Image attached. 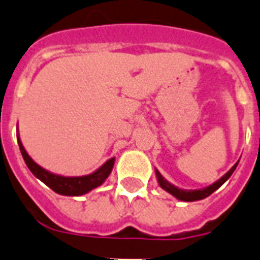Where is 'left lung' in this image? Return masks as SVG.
<instances>
[{
    "label": "left lung",
    "mask_w": 260,
    "mask_h": 260,
    "mask_svg": "<svg viewBox=\"0 0 260 260\" xmlns=\"http://www.w3.org/2000/svg\"><path fill=\"white\" fill-rule=\"evenodd\" d=\"M238 163H239V160H238V161L233 166V168H231L229 172H225V174L219 179V180H216L215 183L210 184L208 187H204V188H200V189H181L179 188V187H176V185L171 184L170 181L167 180V179H164L163 175L160 174L157 170H155V174H156V179H157V183H159V185L164 189V191H167L168 193L175 196L176 199L181 200V202H196V200L206 199L207 196H210L212 192H215L219 187H221V185L224 184L225 181L230 179V176L234 174V171L236 170Z\"/></svg>",
    "instance_id": "1"
}]
</instances>
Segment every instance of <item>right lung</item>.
I'll list each match as a JSON object with an SVG mask.
<instances>
[{
	"mask_svg": "<svg viewBox=\"0 0 260 260\" xmlns=\"http://www.w3.org/2000/svg\"><path fill=\"white\" fill-rule=\"evenodd\" d=\"M17 141H18V147H20L21 155L24 157L25 163L30 172L35 175L36 178L41 180L44 184H46L49 188L53 189L56 193L65 196H81L88 193L92 189L97 188L107 180L112 172L113 164H115V157L107 160L100 168H97L94 172L89 175H84V176H62V175H57L50 172V171L42 168L41 166L36 163L35 160L31 159L24 145L21 143L20 135L17 134Z\"/></svg>",
	"mask_w": 260,
	"mask_h": 260,
	"instance_id": "1",
	"label": "right lung"
}]
</instances>
